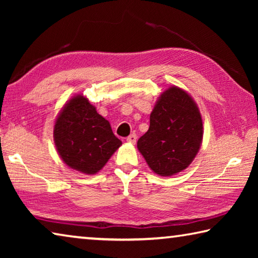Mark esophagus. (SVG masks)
I'll return each instance as SVG.
<instances>
[{
    "instance_id": "esophagus-1",
    "label": "esophagus",
    "mask_w": 258,
    "mask_h": 258,
    "mask_svg": "<svg viewBox=\"0 0 258 258\" xmlns=\"http://www.w3.org/2000/svg\"><path fill=\"white\" fill-rule=\"evenodd\" d=\"M137 139H138L137 138V134L132 133L131 135H128L127 139H126V141L130 142V143H135V142H137Z\"/></svg>"
}]
</instances>
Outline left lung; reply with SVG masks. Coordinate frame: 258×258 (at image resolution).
Returning <instances> with one entry per match:
<instances>
[{"label": "left lung", "mask_w": 258, "mask_h": 258, "mask_svg": "<svg viewBox=\"0 0 258 258\" xmlns=\"http://www.w3.org/2000/svg\"><path fill=\"white\" fill-rule=\"evenodd\" d=\"M204 127L195 100L181 87L171 86L159 95L150 113V126L138 149L160 176H172L189 167L203 142Z\"/></svg>", "instance_id": "left-lung-1"}]
</instances>
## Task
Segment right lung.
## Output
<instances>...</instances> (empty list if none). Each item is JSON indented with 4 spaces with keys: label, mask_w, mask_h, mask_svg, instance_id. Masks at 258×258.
<instances>
[{
    "label": "right lung",
    "mask_w": 258,
    "mask_h": 258,
    "mask_svg": "<svg viewBox=\"0 0 258 258\" xmlns=\"http://www.w3.org/2000/svg\"><path fill=\"white\" fill-rule=\"evenodd\" d=\"M53 139L63 163L87 175L97 174L121 146L109 121L83 94L74 95L60 110Z\"/></svg>",
    "instance_id": "add662e5"
}]
</instances>
